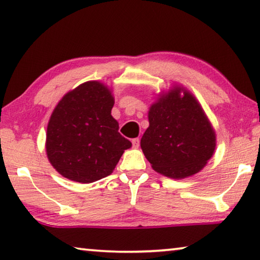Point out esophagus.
<instances>
[{
	"instance_id": "esophagus-1",
	"label": "esophagus",
	"mask_w": 260,
	"mask_h": 260,
	"mask_svg": "<svg viewBox=\"0 0 260 260\" xmlns=\"http://www.w3.org/2000/svg\"><path fill=\"white\" fill-rule=\"evenodd\" d=\"M132 144H133L134 148H139L140 147V139L136 138L132 140Z\"/></svg>"
}]
</instances>
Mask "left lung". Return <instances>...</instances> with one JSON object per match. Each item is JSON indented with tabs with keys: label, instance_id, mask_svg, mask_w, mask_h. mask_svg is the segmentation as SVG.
<instances>
[{
	"label": "left lung",
	"instance_id": "1",
	"mask_svg": "<svg viewBox=\"0 0 260 260\" xmlns=\"http://www.w3.org/2000/svg\"><path fill=\"white\" fill-rule=\"evenodd\" d=\"M184 91L182 98L179 91ZM149 127L141 139L144 156L158 173L182 179L203 169L213 155L215 134L193 96L175 87L149 110Z\"/></svg>",
	"mask_w": 260,
	"mask_h": 260
}]
</instances>
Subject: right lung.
<instances>
[{
  "label": "right lung",
  "mask_w": 260,
  "mask_h": 260,
  "mask_svg": "<svg viewBox=\"0 0 260 260\" xmlns=\"http://www.w3.org/2000/svg\"><path fill=\"white\" fill-rule=\"evenodd\" d=\"M113 98L98 81L82 83L57 104L47 128L48 159L73 181L90 183L112 173L132 147L111 116Z\"/></svg>",
  "instance_id": "obj_1"
}]
</instances>
